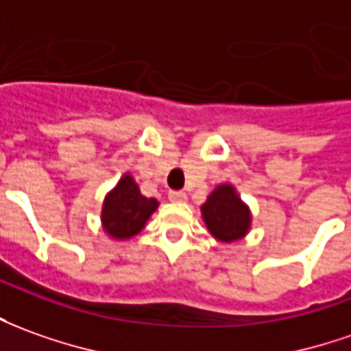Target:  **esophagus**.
Here are the masks:
<instances>
[{"instance_id": "obj_1", "label": "esophagus", "mask_w": 351, "mask_h": 351, "mask_svg": "<svg viewBox=\"0 0 351 351\" xmlns=\"http://www.w3.org/2000/svg\"><path fill=\"white\" fill-rule=\"evenodd\" d=\"M168 199H170L171 202H183V200L187 199V195H185L183 191H170V193H168Z\"/></svg>"}]
</instances>
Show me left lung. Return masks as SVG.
Masks as SVG:
<instances>
[{"mask_svg": "<svg viewBox=\"0 0 351 351\" xmlns=\"http://www.w3.org/2000/svg\"><path fill=\"white\" fill-rule=\"evenodd\" d=\"M202 217L210 233L223 243L245 237L250 226V212L231 185H219L208 197L202 204Z\"/></svg>", "mask_w": 351, "mask_h": 351, "instance_id": "8db88e82", "label": "left lung"}]
</instances>
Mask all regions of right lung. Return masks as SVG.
Here are the masks:
<instances>
[{
    "mask_svg": "<svg viewBox=\"0 0 351 351\" xmlns=\"http://www.w3.org/2000/svg\"><path fill=\"white\" fill-rule=\"evenodd\" d=\"M156 208L158 202L143 197L134 178L125 173L103 204V227L114 239L134 237L143 229Z\"/></svg>",
    "mask_w": 351,
    "mask_h": 351,
    "instance_id": "1",
    "label": "right lung"
}]
</instances>
